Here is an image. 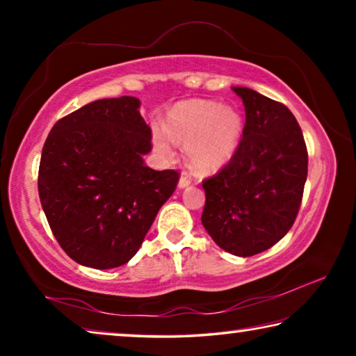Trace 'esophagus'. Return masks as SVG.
<instances>
[{
  "label": "esophagus",
  "instance_id": "obj_1",
  "mask_svg": "<svg viewBox=\"0 0 356 356\" xmlns=\"http://www.w3.org/2000/svg\"><path fill=\"white\" fill-rule=\"evenodd\" d=\"M191 184V179L188 177V174L182 172V176L179 179V188H185V186H188Z\"/></svg>",
  "mask_w": 356,
  "mask_h": 356
}]
</instances>
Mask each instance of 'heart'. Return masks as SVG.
Segmentation results:
<instances>
[{"instance_id": "obj_1", "label": "heart", "mask_w": 356, "mask_h": 356, "mask_svg": "<svg viewBox=\"0 0 356 356\" xmlns=\"http://www.w3.org/2000/svg\"><path fill=\"white\" fill-rule=\"evenodd\" d=\"M164 129L154 127V146L161 155L172 154V140L185 144L188 163L197 171L212 172L237 152L243 134V118L237 108L212 100L180 102L168 113Z\"/></svg>"}]
</instances>
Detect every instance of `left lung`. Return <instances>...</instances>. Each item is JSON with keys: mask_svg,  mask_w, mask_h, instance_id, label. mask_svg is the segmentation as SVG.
I'll use <instances>...</instances> for the list:
<instances>
[{"mask_svg": "<svg viewBox=\"0 0 356 356\" xmlns=\"http://www.w3.org/2000/svg\"><path fill=\"white\" fill-rule=\"evenodd\" d=\"M245 106L242 141L231 161L202 182V226L221 250L248 257L280 242L297 218L308 176L303 134L286 105L234 86Z\"/></svg>", "mask_w": 356, "mask_h": 356, "instance_id": "1", "label": "left lung"}]
</instances>
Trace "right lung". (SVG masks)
<instances>
[{
    "label": "right lung",
    "mask_w": 356,
    "mask_h": 356,
    "mask_svg": "<svg viewBox=\"0 0 356 356\" xmlns=\"http://www.w3.org/2000/svg\"><path fill=\"white\" fill-rule=\"evenodd\" d=\"M140 106L129 95L95 100L59 119L42 149V209L61 248L84 267L127 264L177 186L179 172L144 163L152 144Z\"/></svg>",
    "instance_id": "1"
}]
</instances>
